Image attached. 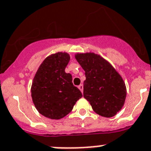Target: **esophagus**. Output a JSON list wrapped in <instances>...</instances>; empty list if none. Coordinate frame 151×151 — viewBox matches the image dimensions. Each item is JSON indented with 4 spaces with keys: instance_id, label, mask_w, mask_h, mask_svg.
I'll return each instance as SVG.
<instances>
[{
    "instance_id": "34e87169",
    "label": "esophagus",
    "mask_w": 151,
    "mask_h": 151,
    "mask_svg": "<svg viewBox=\"0 0 151 151\" xmlns=\"http://www.w3.org/2000/svg\"><path fill=\"white\" fill-rule=\"evenodd\" d=\"M78 88L80 89V90H81V92H83V85L82 84V83H81V84H80L79 86H78Z\"/></svg>"
}]
</instances>
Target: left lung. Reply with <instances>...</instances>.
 I'll return each mask as SVG.
<instances>
[{
    "label": "left lung",
    "mask_w": 151,
    "mask_h": 151,
    "mask_svg": "<svg viewBox=\"0 0 151 151\" xmlns=\"http://www.w3.org/2000/svg\"><path fill=\"white\" fill-rule=\"evenodd\" d=\"M75 58L85 71L83 97L96 113L110 118L122 109L126 98L122 77L111 64L93 52L77 53Z\"/></svg>",
    "instance_id": "1"
}]
</instances>
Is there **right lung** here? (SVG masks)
I'll use <instances>...</instances> for the list:
<instances>
[{"mask_svg":"<svg viewBox=\"0 0 151 151\" xmlns=\"http://www.w3.org/2000/svg\"><path fill=\"white\" fill-rule=\"evenodd\" d=\"M67 52L52 54L38 68L31 86L32 102L38 112L51 119H61L83 96L72 83L65 68L70 61Z\"/></svg>","mask_w":151,"mask_h":151,"instance_id":"1","label":"right lung"}]
</instances>
